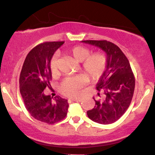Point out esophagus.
I'll return each instance as SVG.
<instances>
[{
    "label": "esophagus",
    "mask_w": 155,
    "mask_h": 155,
    "mask_svg": "<svg viewBox=\"0 0 155 155\" xmlns=\"http://www.w3.org/2000/svg\"><path fill=\"white\" fill-rule=\"evenodd\" d=\"M70 101H76V102H80V101H82V99H79V98H76V99H70Z\"/></svg>",
    "instance_id": "34e87169"
}]
</instances>
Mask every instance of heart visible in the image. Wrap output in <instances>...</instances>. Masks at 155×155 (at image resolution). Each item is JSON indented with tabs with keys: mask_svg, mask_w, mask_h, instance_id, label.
<instances>
[{
	"mask_svg": "<svg viewBox=\"0 0 155 155\" xmlns=\"http://www.w3.org/2000/svg\"><path fill=\"white\" fill-rule=\"evenodd\" d=\"M70 53L78 61L82 62V69L92 79H97L102 76L107 65V58L103 53L90 54L88 48L82 46H73ZM58 56L54 54L50 61V70L52 74L57 72ZM88 82V78L83 74L66 77L60 84V90L64 95L71 97L79 96L82 88Z\"/></svg>",
	"mask_w": 155,
	"mask_h": 155,
	"instance_id": "heart-1",
	"label": "heart"
}]
</instances>
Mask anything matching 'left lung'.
Here are the masks:
<instances>
[{"instance_id": "1", "label": "left lung", "mask_w": 155, "mask_h": 155, "mask_svg": "<svg viewBox=\"0 0 155 155\" xmlns=\"http://www.w3.org/2000/svg\"><path fill=\"white\" fill-rule=\"evenodd\" d=\"M82 43L101 48L107 54L106 70L97 84L104 92L103 101H95V107L87 112L91 120L101 124L118 121L129 107L134 96L135 78L129 61L120 48L107 40H83ZM100 96V93H98Z\"/></svg>"}]
</instances>
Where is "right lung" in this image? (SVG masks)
I'll return each mask as SVG.
<instances>
[{
    "label": "right lung",
    "instance_id": "1",
    "mask_svg": "<svg viewBox=\"0 0 155 155\" xmlns=\"http://www.w3.org/2000/svg\"><path fill=\"white\" fill-rule=\"evenodd\" d=\"M64 43L46 42L34 47L28 54L20 73V93L26 109L35 119L47 124L58 122L68 114V100L59 96L52 100L43 92L46 87H51L50 61Z\"/></svg>",
    "mask_w": 155,
    "mask_h": 155
}]
</instances>
